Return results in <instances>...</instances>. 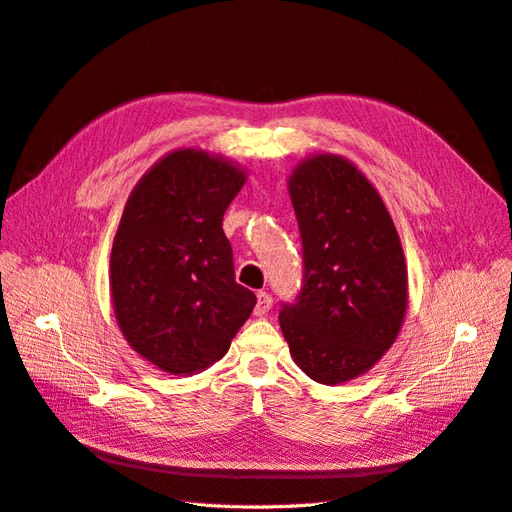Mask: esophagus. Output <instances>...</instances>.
I'll return each instance as SVG.
<instances>
[{
	"label": "esophagus",
	"mask_w": 512,
	"mask_h": 512,
	"mask_svg": "<svg viewBox=\"0 0 512 512\" xmlns=\"http://www.w3.org/2000/svg\"><path fill=\"white\" fill-rule=\"evenodd\" d=\"M271 305H273L271 294H269V292H265V290H260V292H258V297H256L254 314H256V316H265V314L269 312V309H271Z\"/></svg>",
	"instance_id": "obj_1"
}]
</instances>
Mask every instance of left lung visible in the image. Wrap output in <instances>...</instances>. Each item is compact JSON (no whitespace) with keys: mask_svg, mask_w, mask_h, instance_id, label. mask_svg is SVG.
I'll list each match as a JSON object with an SVG mask.
<instances>
[{"mask_svg":"<svg viewBox=\"0 0 512 512\" xmlns=\"http://www.w3.org/2000/svg\"><path fill=\"white\" fill-rule=\"evenodd\" d=\"M288 192L303 243V286L280 327L294 363L320 384L363 376L401 331L408 267L378 190L350 160L316 153Z\"/></svg>","mask_w":512,"mask_h":512,"instance_id":"1","label":"left lung"}]
</instances>
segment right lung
I'll return each instance as SVG.
<instances>
[{"label":"right lung","mask_w":512,"mask_h":512,"mask_svg":"<svg viewBox=\"0 0 512 512\" xmlns=\"http://www.w3.org/2000/svg\"><path fill=\"white\" fill-rule=\"evenodd\" d=\"M247 170L203 149H175L134 185L111 250V297L130 348L173 376L228 352L256 305L237 284L222 220Z\"/></svg>","instance_id":"add662e5"}]
</instances>
